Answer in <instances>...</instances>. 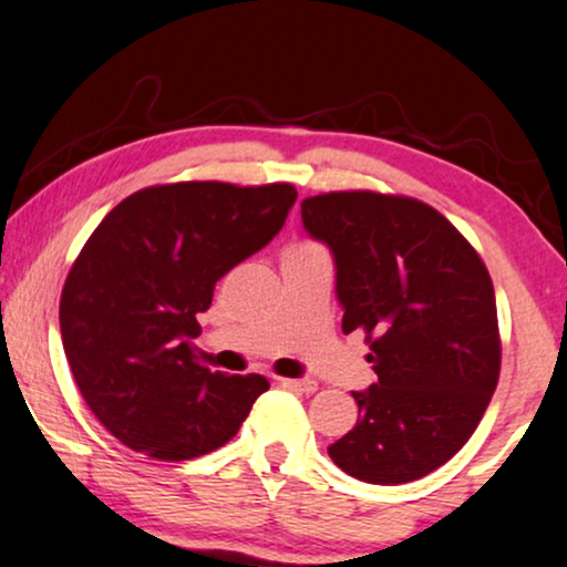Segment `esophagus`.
<instances>
[{
  "label": "esophagus",
  "instance_id": "esophagus-1",
  "mask_svg": "<svg viewBox=\"0 0 567 567\" xmlns=\"http://www.w3.org/2000/svg\"><path fill=\"white\" fill-rule=\"evenodd\" d=\"M282 384L288 386V390L303 392V395H311V392H317V386H319L313 379H282Z\"/></svg>",
  "mask_w": 567,
  "mask_h": 567
}]
</instances>
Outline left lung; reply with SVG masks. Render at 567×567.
<instances>
[{
	"label": "left lung",
	"instance_id": "8db88e82",
	"mask_svg": "<svg viewBox=\"0 0 567 567\" xmlns=\"http://www.w3.org/2000/svg\"><path fill=\"white\" fill-rule=\"evenodd\" d=\"M337 264L342 332L367 334L377 384L329 457L369 484H408L453 457L489 405L503 342L492 277L453 221L411 196L332 190L300 200Z\"/></svg>",
	"mask_w": 567,
	"mask_h": 567
}]
</instances>
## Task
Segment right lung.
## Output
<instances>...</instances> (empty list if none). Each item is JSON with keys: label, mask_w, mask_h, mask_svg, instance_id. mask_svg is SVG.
<instances>
[{"label": "right lung", "mask_w": 567, "mask_h": 567, "mask_svg": "<svg viewBox=\"0 0 567 567\" xmlns=\"http://www.w3.org/2000/svg\"><path fill=\"white\" fill-rule=\"evenodd\" d=\"M290 183H164L120 200L91 233L60 298L78 390L120 442L156 461H190L230 442L261 374L196 361L198 313L214 285L282 230Z\"/></svg>", "instance_id": "1"}]
</instances>
